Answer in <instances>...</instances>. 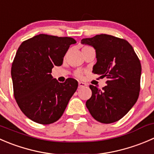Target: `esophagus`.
<instances>
[{"instance_id":"34e87169","label":"esophagus","mask_w":154,"mask_h":154,"mask_svg":"<svg viewBox=\"0 0 154 154\" xmlns=\"http://www.w3.org/2000/svg\"><path fill=\"white\" fill-rule=\"evenodd\" d=\"M78 88H83V87H86V83H83V82H79V83H78Z\"/></svg>"}]
</instances>
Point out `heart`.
<instances>
[{"label": "heart", "mask_w": 154, "mask_h": 154, "mask_svg": "<svg viewBox=\"0 0 154 154\" xmlns=\"http://www.w3.org/2000/svg\"><path fill=\"white\" fill-rule=\"evenodd\" d=\"M88 48H89V47H83V48L82 49V50H84ZM83 72L81 71H77L75 72V74H74V76H75L76 77H77V78H82V77H83Z\"/></svg>", "instance_id": "b5f03b06"}]
</instances>
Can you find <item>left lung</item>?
<instances>
[{
	"mask_svg": "<svg viewBox=\"0 0 154 154\" xmlns=\"http://www.w3.org/2000/svg\"><path fill=\"white\" fill-rule=\"evenodd\" d=\"M81 43L95 49L97 62L92 72L107 79V86L102 90L89 86L92 96L86 101V107L100 123L118 121L130 110L139 96V59L127 41L114 36L98 34L83 38Z\"/></svg>",
	"mask_w": 154,
	"mask_h": 154,
	"instance_id": "left-lung-1",
	"label": "left lung"
}]
</instances>
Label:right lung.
<instances>
[{"label": "right lung", "instance_id": "1", "mask_svg": "<svg viewBox=\"0 0 154 154\" xmlns=\"http://www.w3.org/2000/svg\"><path fill=\"white\" fill-rule=\"evenodd\" d=\"M72 37L41 34L23 41L12 63L13 95L24 114L35 123L51 124L62 116L78 83L68 78L59 83L51 75L61 66Z\"/></svg>", "mask_w": 154, "mask_h": 154}]
</instances>
